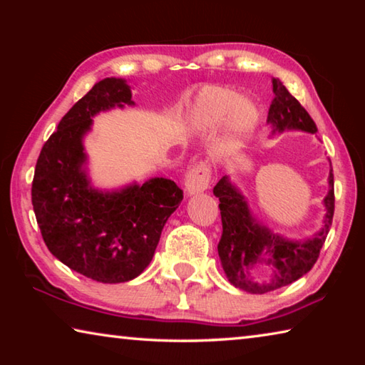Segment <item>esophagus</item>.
<instances>
[{"label":"esophagus","mask_w":365,"mask_h":365,"mask_svg":"<svg viewBox=\"0 0 365 365\" xmlns=\"http://www.w3.org/2000/svg\"><path fill=\"white\" fill-rule=\"evenodd\" d=\"M211 165L207 163H197L185 175V190L188 195H196L206 191L211 185Z\"/></svg>","instance_id":"obj_1"}]
</instances>
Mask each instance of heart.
<instances>
[{
    "label": "heart",
    "mask_w": 365,
    "mask_h": 365,
    "mask_svg": "<svg viewBox=\"0 0 365 365\" xmlns=\"http://www.w3.org/2000/svg\"><path fill=\"white\" fill-rule=\"evenodd\" d=\"M230 114V123L237 135H245L256 122V108L250 101H240L238 95L225 88L202 90L193 109V120L197 125L214 127Z\"/></svg>",
    "instance_id": "b5f03b06"
}]
</instances>
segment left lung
I'll use <instances>...</instances> for the list:
<instances>
[{"mask_svg": "<svg viewBox=\"0 0 365 365\" xmlns=\"http://www.w3.org/2000/svg\"><path fill=\"white\" fill-rule=\"evenodd\" d=\"M274 101L270 104L267 122L274 130L283 132L296 128L309 133H317V125L301 103L289 93L285 85L272 78ZM333 170H330V191L325 196L324 228L307 242H289L270 233L267 228L256 224L251 217L245 197L232 187L227 177H222L214 187V195L220 201L222 237L217 245L219 257L225 274L235 285L243 292L262 294L287 287L301 279L317 262L320 250L325 243L335 212V191H333ZM269 254L267 262L272 265V279L267 282H255L249 277L252 265L258 263Z\"/></svg>", "mask_w": 365, "mask_h": 365, "instance_id": "1", "label": "left lung"}]
</instances>
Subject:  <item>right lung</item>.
Segmentation results:
<instances>
[{"instance_id": "obj_1", "label": "right lung", "mask_w": 365, "mask_h": 365, "mask_svg": "<svg viewBox=\"0 0 365 365\" xmlns=\"http://www.w3.org/2000/svg\"><path fill=\"white\" fill-rule=\"evenodd\" d=\"M123 104H133L125 80L95 83L43 145L32 182L35 217L48 250L69 269L103 283L128 282L146 269L165 222L183 200L168 178L115 193L90 187L82 169L83 135L95 114Z\"/></svg>"}]
</instances>
